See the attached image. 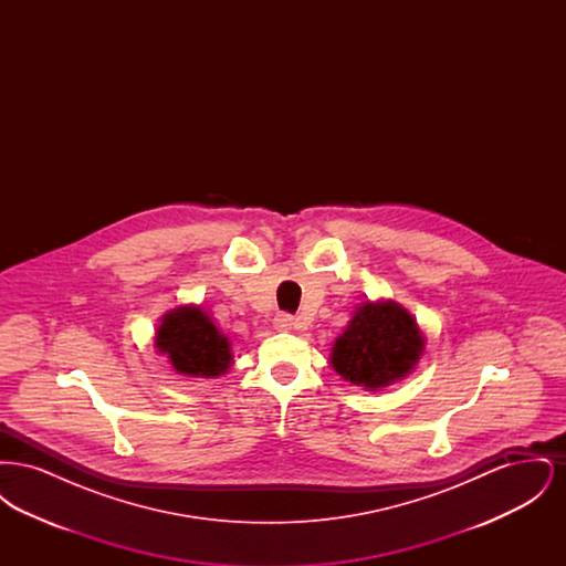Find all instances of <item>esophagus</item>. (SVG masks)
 <instances>
[{
	"instance_id": "obj_1",
	"label": "esophagus",
	"mask_w": 566,
	"mask_h": 566,
	"mask_svg": "<svg viewBox=\"0 0 566 566\" xmlns=\"http://www.w3.org/2000/svg\"><path fill=\"white\" fill-rule=\"evenodd\" d=\"M293 326H295V318H293L291 314H277V316L273 318V328L280 331V333H286V331H291Z\"/></svg>"
}]
</instances>
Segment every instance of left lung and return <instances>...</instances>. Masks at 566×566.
<instances>
[{"label": "left lung", "mask_w": 566, "mask_h": 566, "mask_svg": "<svg viewBox=\"0 0 566 566\" xmlns=\"http://www.w3.org/2000/svg\"><path fill=\"white\" fill-rule=\"evenodd\" d=\"M427 346L416 318L392 298L360 303L331 348L335 374L365 390H379L409 376Z\"/></svg>", "instance_id": "1"}]
</instances>
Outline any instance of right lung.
Masks as SVG:
<instances>
[{"instance_id":"add662e5","label":"right lung","mask_w":566,"mask_h":566,"mask_svg":"<svg viewBox=\"0 0 566 566\" xmlns=\"http://www.w3.org/2000/svg\"><path fill=\"white\" fill-rule=\"evenodd\" d=\"M155 348L165 354L176 374L187 377L224 376L233 365L231 342L201 305H178L163 314L155 331Z\"/></svg>"}]
</instances>
